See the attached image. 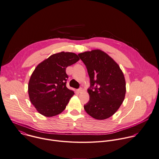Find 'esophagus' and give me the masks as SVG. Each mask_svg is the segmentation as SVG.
<instances>
[{
    "label": "esophagus",
    "instance_id": "obj_1",
    "mask_svg": "<svg viewBox=\"0 0 159 159\" xmlns=\"http://www.w3.org/2000/svg\"><path fill=\"white\" fill-rule=\"evenodd\" d=\"M77 92H78L79 93H81V92H82V88H80V89H77Z\"/></svg>",
    "mask_w": 159,
    "mask_h": 159
}]
</instances>
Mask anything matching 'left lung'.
Segmentation results:
<instances>
[{
  "label": "left lung",
  "instance_id": "obj_1",
  "mask_svg": "<svg viewBox=\"0 0 159 159\" xmlns=\"http://www.w3.org/2000/svg\"><path fill=\"white\" fill-rule=\"evenodd\" d=\"M90 77V100L84 107L97 120L113 115L121 105L126 94V82L118 64L107 53L95 49L78 54Z\"/></svg>",
  "mask_w": 159,
  "mask_h": 159
}]
</instances>
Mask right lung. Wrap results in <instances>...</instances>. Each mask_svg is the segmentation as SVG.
Here are the masks:
<instances>
[{
    "instance_id": "obj_1",
    "label": "right lung",
    "mask_w": 159,
    "mask_h": 159,
    "mask_svg": "<svg viewBox=\"0 0 159 159\" xmlns=\"http://www.w3.org/2000/svg\"><path fill=\"white\" fill-rule=\"evenodd\" d=\"M79 60L73 52H61L39 64L28 83L30 102L42 115L51 117L62 112L74 95L66 87V67Z\"/></svg>"
}]
</instances>
